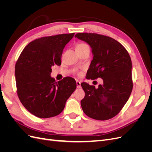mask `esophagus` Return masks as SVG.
Here are the masks:
<instances>
[{"mask_svg":"<svg viewBox=\"0 0 152 152\" xmlns=\"http://www.w3.org/2000/svg\"><path fill=\"white\" fill-rule=\"evenodd\" d=\"M76 84H77V87L78 89L81 88V82L79 80H77L76 82Z\"/></svg>","mask_w":152,"mask_h":152,"instance_id":"obj_1","label":"esophagus"}]
</instances>
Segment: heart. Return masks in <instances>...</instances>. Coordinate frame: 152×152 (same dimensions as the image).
I'll list each match as a JSON object with an SVG mask.
<instances>
[{
	"instance_id": "b5f03b06",
	"label": "heart",
	"mask_w": 152,
	"mask_h": 152,
	"mask_svg": "<svg viewBox=\"0 0 152 152\" xmlns=\"http://www.w3.org/2000/svg\"><path fill=\"white\" fill-rule=\"evenodd\" d=\"M84 45H86V44H83V43H79L77 44L76 45V48H80V47H83Z\"/></svg>"
}]
</instances>
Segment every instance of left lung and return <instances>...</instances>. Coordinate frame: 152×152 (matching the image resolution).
<instances>
[{
    "mask_svg": "<svg viewBox=\"0 0 152 152\" xmlns=\"http://www.w3.org/2000/svg\"><path fill=\"white\" fill-rule=\"evenodd\" d=\"M75 37L88 44L93 59L87 72V79L101 78L103 83L98 88L86 82L81 84L85 97L81 100L84 113L99 121L112 118L125 105L132 89V62L123 45L110 37L79 33Z\"/></svg>",
    "mask_w": 152,
    "mask_h": 152,
    "instance_id": "8db88e82",
    "label": "left lung"
}]
</instances>
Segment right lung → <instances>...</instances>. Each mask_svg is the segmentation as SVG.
<instances>
[{
	"label": "right lung",
	"instance_id": "obj_1",
	"mask_svg": "<svg viewBox=\"0 0 152 152\" xmlns=\"http://www.w3.org/2000/svg\"><path fill=\"white\" fill-rule=\"evenodd\" d=\"M75 33L44 37L30 42L15 65L17 93L21 103L31 114L49 118L62 112L67 99L77 87L72 77L56 82L52 66L61 65L63 50Z\"/></svg>",
	"mask_w": 152,
	"mask_h": 152
}]
</instances>
